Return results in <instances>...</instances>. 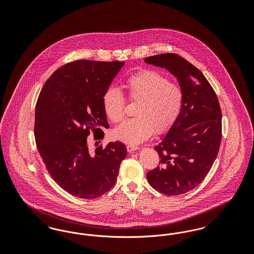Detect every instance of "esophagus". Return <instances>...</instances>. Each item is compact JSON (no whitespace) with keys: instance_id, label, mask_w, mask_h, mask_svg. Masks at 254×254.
<instances>
[{"instance_id":"34e87169","label":"esophagus","mask_w":254,"mask_h":254,"mask_svg":"<svg viewBox=\"0 0 254 254\" xmlns=\"http://www.w3.org/2000/svg\"><path fill=\"white\" fill-rule=\"evenodd\" d=\"M127 149L129 153H132L135 150H138L139 147L138 146H135V145H127Z\"/></svg>"}]
</instances>
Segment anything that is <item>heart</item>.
<instances>
[{"label": "heart", "mask_w": 254, "mask_h": 254, "mask_svg": "<svg viewBox=\"0 0 254 254\" xmlns=\"http://www.w3.org/2000/svg\"><path fill=\"white\" fill-rule=\"evenodd\" d=\"M129 100L139 102L135 118L127 120L117 127L113 135L127 144L138 145L145 142L156 130L168 131L178 118L183 92L177 85L153 70H145L128 78L125 84ZM102 104L106 115L113 123H119L125 116L126 101L120 90L109 87L103 94Z\"/></svg>", "instance_id": "obj_1"}]
</instances>
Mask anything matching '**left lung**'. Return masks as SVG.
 <instances>
[{
	"instance_id": "obj_1",
	"label": "left lung",
	"mask_w": 254,
	"mask_h": 254,
	"mask_svg": "<svg viewBox=\"0 0 254 254\" xmlns=\"http://www.w3.org/2000/svg\"><path fill=\"white\" fill-rule=\"evenodd\" d=\"M145 62L168 69L183 92L178 118L154 147L159 166L146 173V179L162 193H186L205 179L217 157L222 138L217 96L203 73L176 54L154 55Z\"/></svg>"
}]
</instances>
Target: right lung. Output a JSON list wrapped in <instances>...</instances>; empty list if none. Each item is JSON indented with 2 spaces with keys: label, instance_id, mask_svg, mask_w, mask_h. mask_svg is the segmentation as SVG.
<instances>
[{
  "label": "right lung",
  "instance_id": "add662e5",
  "mask_svg": "<svg viewBox=\"0 0 254 254\" xmlns=\"http://www.w3.org/2000/svg\"><path fill=\"white\" fill-rule=\"evenodd\" d=\"M124 64L68 63L49 77L38 98L34 134L39 153L54 181L76 197L94 199L109 191L127 157V147L119 141L94 150L87 145L90 129L95 139H103V129L109 127L102 97Z\"/></svg>",
  "mask_w": 254,
  "mask_h": 254
}]
</instances>
